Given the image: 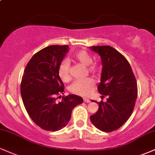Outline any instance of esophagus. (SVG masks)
<instances>
[{
	"mask_svg": "<svg viewBox=\"0 0 155 155\" xmlns=\"http://www.w3.org/2000/svg\"><path fill=\"white\" fill-rule=\"evenodd\" d=\"M84 102L89 103V102H90V100H89V99H84Z\"/></svg>",
	"mask_w": 155,
	"mask_h": 155,
	"instance_id": "esophagus-1",
	"label": "esophagus"
}]
</instances>
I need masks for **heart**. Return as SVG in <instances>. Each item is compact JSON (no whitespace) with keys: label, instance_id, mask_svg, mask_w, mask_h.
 <instances>
[{"label":"heart","instance_id":"obj_1","mask_svg":"<svg viewBox=\"0 0 155 155\" xmlns=\"http://www.w3.org/2000/svg\"><path fill=\"white\" fill-rule=\"evenodd\" d=\"M74 59L76 62L81 63V65L86 67H88L87 71L89 74L93 76H97L100 75V66L96 63H92V58L88 52L86 50H80L74 55ZM58 74L63 82H68L71 79L70 74V63L68 60H63L60 63L58 68ZM95 87L94 81L91 78L76 80L69 87V91L73 94H77L82 97L88 96Z\"/></svg>","mask_w":155,"mask_h":155}]
</instances>
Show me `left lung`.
Here are the masks:
<instances>
[{"instance_id":"obj_1","label":"left lung","mask_w":155,"mask_h":155,"mask_svg":"<svg viewBox=\"0 0 155 155\" xmlns=\"http://www.w3.org/2000/svg\"><path fill=\"white\" fill-rule=\"evenodd\" d=\"M90 48L102 59L98 92L108 97L107 102H97L98 110L90 120L100 131L112 132L121 127L133 113L138 94L137 79L127 59L115 48L107 45Z\"/></svg>"}]
</instances>
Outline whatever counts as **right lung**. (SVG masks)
I'll return each mask as SVG.
<instances>
[{
    "label": "right lung",
    "mask_w": 155,
    "mask_h": 155,
    "mask_svg": "<svg viewBox=\"0 0 155 155\" xmlns=\"http://www.w3.org/2000/svg\"><path fill=\"white\" fill-rule=\"evenodd\" d=\"M68 49V45L43 48L29 60L22 76L20 89L26 110L35 124L45 131L65 127L72 110L83 102L82 97L75 94L63 96L61 102H56V97L64 91L58 68Z\"/></svg>",
    "instance_id": "right-lung-1"
}]
</instances>
